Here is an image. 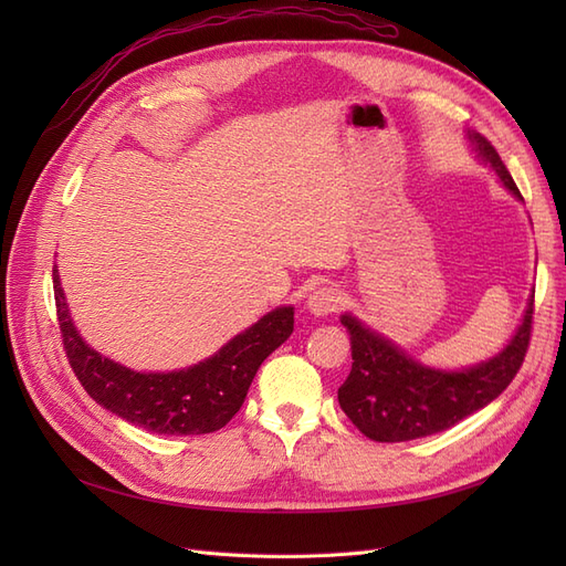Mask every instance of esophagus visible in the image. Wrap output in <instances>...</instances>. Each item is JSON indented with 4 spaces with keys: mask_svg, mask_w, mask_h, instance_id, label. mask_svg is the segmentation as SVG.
<instances>
[{
    "mask_svg": "<svg viewBox=\"0 0 566 566\" xmlns=\"http://www.w3.org/2000/svg\"><path fill=\"white\" fill-rule=\"evenodd\" d=\"M342 304V293L333 285H325L314 290L306 300V310H310L314 316H328L333 312H337V306Z\"/></svg>",
    "mask_w": 566,
    "mask_h": 566,
    "instance_id": "obj_1",
    "label": "esophagus"
}]
</instances>
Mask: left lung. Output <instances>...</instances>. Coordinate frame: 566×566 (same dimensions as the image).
Here are the masks:
<instances>
[{
	"label": "left lung",
	"mask_w": 566,
	"mask_h": 566,
	"mask_svg": "<svg viewBox=\"0 0 566 566\" xmlns=\"http://www.w3.org/2000/svg\"><path fill=\"white\" fill-rule=\"evenodd\" d=\"M468 142L507 191L524 200L491 142L470 129ZM531 316L534 297L528 300L515 335L489 361L460 370H439L416 361L356 316L342 314L339 321L349 333L354 364L345 385L337 389V401L358 432L373 441H410L449 430L489 406L515 378L531 339Z\"/></svg>",
	"instance_id": "obj_1"
}]
</instances>
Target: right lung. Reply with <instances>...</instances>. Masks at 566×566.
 I'll use <instances>...</instances> for the list:
<instances>
[{
	"label": "right lung",
	"instance_id": "1",
	"mask_svg": "<svg viewBox=\"0 0 566 566\" xmlns=\"http://www.w3.org/2000/svg\"><path fill=\"white\" fill-rule=\"evenodd\" d=\"M63 349L90 397L111 413L156 434H210L241 410L264 358L293 335L295 310L279 306L205 361L169 373H136L98 354L77 333L54 266Z\"/></svg>",
	"mask_w": 566,
	"mask_h": 566
}]
</instances>
